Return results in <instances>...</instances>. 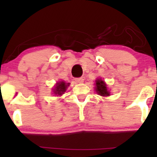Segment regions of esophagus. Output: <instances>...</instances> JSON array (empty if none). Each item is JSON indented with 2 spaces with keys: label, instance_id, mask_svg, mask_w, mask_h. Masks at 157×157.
I'll list each match as a JSON object with an SVG mask.
<instances>
[{
  "label": "esophagus",
  "instance_id": "34e87169",
  "mask_svg": "<svg viewBox=\"0 0 157 157\" xmlns=\"http://www.w3.org/2000/svg\"><path fill=\"white\" fill-rule=\"evenodd\" d=\"M75 81H76V83H83V77H79V78H76Z\"/></svg>",
  "mask_w": 157,
  "mask_h": 157
}]
</instances>
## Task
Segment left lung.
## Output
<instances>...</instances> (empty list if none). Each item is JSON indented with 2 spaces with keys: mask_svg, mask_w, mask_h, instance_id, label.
Listing matches in <instances>:
<instances>
[{
  "mask_svg": "<svg viewBox=\"0 0 157 157\" xmlns=\"http://www.w3.org/2000/svg\"><path fill=\"white\" fill-rule=\"evenodd\" d=\"M95 85H96V88L95 89H96V91L98 94L102 96H110V92L109 91L107 85L105 84L104 80H102V79H97L96 80Z\"/></svg>",
  "mask_w": 157,
  "mask_h": 157,
  "instance_id": "left-lung-1",
  "label": "left lung"
}]
</instances>
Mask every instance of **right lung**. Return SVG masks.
<instances>
[{
	"instance_id": "right-lung-1",
	"label": "right lung",
	"mask_w": 157,
	"mask_h": 157,
	"mask_svg": "<svg viewBox=\"0 0 157 157\" xmlns=\"http://www.w3.org/2000/svg\"><path fill=\"white\" fill-rule=\"evenodd\" d=\"M70 83H66L64 81H58V83L55 84V87L53 88V94L56 95V96H61L64 94L67 90V88L68 87Z\"/></svg>"
}]
</instances>
